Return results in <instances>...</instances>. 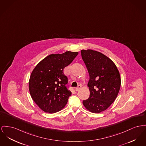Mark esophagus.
<instances>
[{"instance_id": "esophagus-1", "label": "esophagus", "mask_w": 146, "mask_h": 146, "mask_svg": "<svg viewBox=\"0 0 146 146\" xmlns=\"http://www.w3.org/2000/svg\"><path fill=\"white\" fill-rule=\"evenodd\" d=\"M81 88H82V86H80V85H79V86H78L76 88L75 90H76V92H77V91L81 89Z\"/></svg>"}]
</instances>
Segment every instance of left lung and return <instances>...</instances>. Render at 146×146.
I'll use <instances>...</instances> for the list:
<instances>
[{
    "instance_id": "1",
    "label": "left lung",
    "mask_w": 146,
    "mask_h": 146,
    "mask_svg": "<svg viewBox=\"0 0 146 146\" xmlns=\"http://www.w3.org/2000/svg\"><path fill=\"white\" fill-rule=\"evenodd\" d=\"M89 74V98L83 102L86 110L99 113L114 102L120 91V72L113 61L100 52L81 50Z\"/></svg>"
}]
</instances>
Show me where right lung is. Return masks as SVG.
<instances>
[{
  "mask_svg": "<svg viewBox=\"0 0 146 146\" xmlns=\"http://www.w3.org/2000/svg\"><path fill=\"white\" fill-rule=\"evenodd\" d=\"M78 54L71 51L51 54L33 69L29 82V91L34 102L43 111L53 113L66 105L72 92L66 86L68 79L63 69Z\"/></svg>",
  "mask_w": 146,
  "mask_h": 146,
  "instance_id": "add662e5",
  "label": "right lung"
}]
</instances>
